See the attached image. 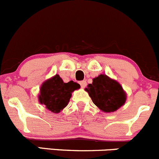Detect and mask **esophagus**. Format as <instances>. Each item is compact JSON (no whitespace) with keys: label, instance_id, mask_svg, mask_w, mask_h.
<instances>
[{"label":"esophagus","instance_id":"1","mask_svg":"<svg viewBox=\"0 0 159 159\" xmlns=\"http://www.w3.org/2000/svg\"><path fill=\"white\" fill-rule=\"evenodd\" d=\"M80 85H81V88L84 89V88H85L86 85H87V83H86L85 81H80Z\"/></svg>","mask_w":159,"mask_h":159}]
</instances>
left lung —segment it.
Returning <instances> with one entry per match:
<instances>
[{"label": "left lung", "mask_w": 159, "mask_h": 159, "mask_svg": "<svg viewBox=\"0 0 159 159\" xmlns=\"http://www.w3.org/2000/svg\"><path fill=\"white\" fill-rule=\"evenodd\" d=\"M88 91L93 103L104 112H113L121 108L126 101V93L121 84L106 75H100L93 78Z\"/></svg>", "instance_id": "8db88e82"}]
</instances>
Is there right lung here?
Listing matches in <instances>:
<instances>
[{
	"mask_svg": "<svg viewBox=\"0 0 159 159\" xmlns=\"http://www.w3.org/2000/svg\"><path fill=\"white\" fill-rule=\"evenodd\" d=\"M80 84L73 81L65 83L58 75L44 81L40 89L38 99L51 112L58 113L68 105L71 93L80 89Z\"/></svg>",
	"mask_w": 159,
	"mask_h": 159,
	"instance_id": "obj_1",
	"label": "right lung"
}]
</instances>
